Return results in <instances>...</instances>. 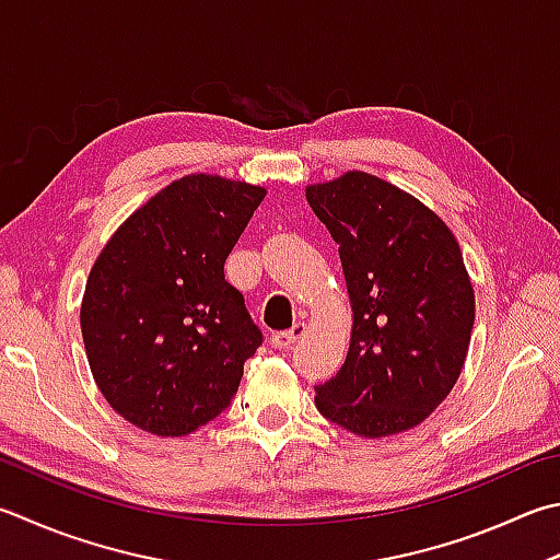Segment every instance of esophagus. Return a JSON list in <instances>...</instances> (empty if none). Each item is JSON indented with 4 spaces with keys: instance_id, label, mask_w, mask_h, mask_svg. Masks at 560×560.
Wrapping results in <instances>:
<instances>
[{
    "instance_id": "34e87169",
    "label": "esophagus",
    "mask_w": 560,
    "mask_h": 560,
    "mask_svg": "<svg viewBox=\"0 0 560 560\" xmlns=\"http://www.w3.org/2000/svg\"><path fill=\"white\" fill-rule=\"evenodd\" d=\"M304 331H307V324H304V322H298V324H294L292 329H288V331H278V334H272V346L280 348V351H284V348H290L294 341L302 339Z\"/></svg>"
}]
</instances>
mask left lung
Wrapping results in <instances>:
<instances>
[{
  "label": "left lung",
  "instance_id": "obj_1",
  "mask_svg": "<svg viewBox=\"0 0 560 560\" xmlns=\"http://www.w3.org/2000/svg\"><path fill=\"white\" fill-rule=\"evenodd\" d=\"M307 202L339 246L353 326L348 355L316 387V409L355 436L419 427L466 363L476 292L453 231L405 189L348 171Z\"/></svg>",
  "mask_w": 560,
  "mask_h": 560
}]
</instances>
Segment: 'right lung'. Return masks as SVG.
<instances>
[{
	"label": "right lung",
	"instance_id": "add662e5",
	"mask_svg": "<svg viewBox=\"0 0 560 560\" xmlns=\"http://www.w3.org/2000/svg\"><path fill=\"white\" fill-rule=\"evenodd\" d=\"M266 187L185 175L114 231L84 284L80 329L114 411L155 436L205 427L236 395L262 334L224 262Z\"/></svg>",
	"mask_w": 560,
	"mask_h": 560
}]
</instances>
